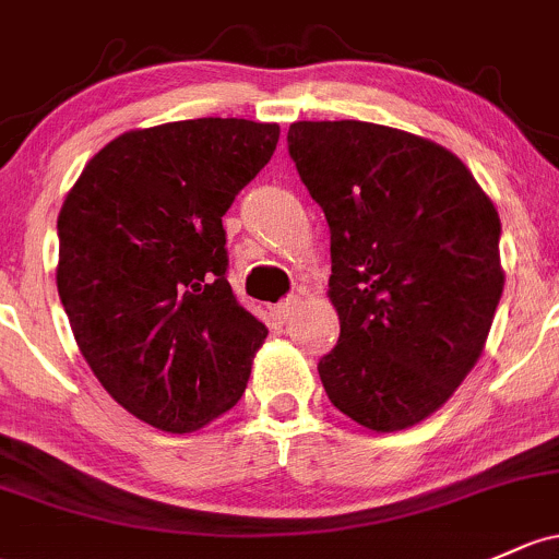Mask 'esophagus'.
<instances>
[{
	"instance_id": "34e87169",
	"label": "esophagus",
	"mask_w": 559,
	"mask_h": 559,
	"mask_svg": "<svg viewBox=\"0 0 559 559\" xmlns=\"http://www.w3.org/2000/svg\"><path fill=\"white\" fill-rule=\"evenodd\" d=\"M296 309H298V298H285V301H280L277 306H274L272 314L277 322H287L293 314H296Z\"/></svg>"
}]
</instances>
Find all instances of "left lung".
Returning a JSON list of instances; mask_svg holds the SVG:
<instances>
[{"label":"left lung","instance_id":"obj_1","mask_svg":"<svg viewBox=\"0 0 559 559\" xmlns=\"http://www.w3.org/2000/svg\"><path fill=\"white\" fill-rule=\"evenodd\" d=\"M287 146L330 226L341 335L317 365L322 386L378 435L421 424L469 376L493 325V200L445 146L386 124L293 122Z\"/></svg>","mask_w":559,"mask_h":559}]
</instances>
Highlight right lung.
<instances>
[{
  "label": "right lung",
  "mask_w": 559,
  "mask_h": 559,
  "mask_svg": "<svg viewBox=\"0 0 559 559\" xmlns=\"http://www.w3.org/2000/svg\"><path fill=\"white\" fill-rule=\"evenodd\" d=\"M277 122L130 130L87 162L58 213V296L100 386L186 435L237 405L266 325L226 280L224 215L272 159Z\"/></svg>",
  "instance_id": "right-lung-1"
}]
</instances>
